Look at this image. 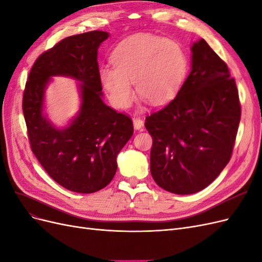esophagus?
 <instances>
[{"label": "esophagus", "instance_id": "obj_1", "mask_svg": "<svg viewBox=\"0 0 262 262\" xmlns=\"http://www.w3.org/2000/svg\"><path fill=\"white\" fill-rule=\"evenodd\" d=\"M133 125H134V129L140 130V129L143 128V120H142L141 118H134L133 119Z\"/></svg>", "mask_w": 262, "mask_h": 262}]
</instances>
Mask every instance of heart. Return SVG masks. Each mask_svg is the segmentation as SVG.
<instances>
[{"label":"heart","instance_id":"obj_1","mask_svg":"<svg viewBox=\"0 0 262 262\" xmlns=\"http://www.w3.org/2000/svg\"><path fill=\"white\" fill-rule=\"evenodd\" d=\"M114 68L102 67L99 80L108 99L118 109L131 106L136 97L163 105L178 94L188 73L189 61L182 46L170 39L138 34L124 39L113 54Z\"/></svg>","mask_w":262,"mask_h":262}]
</instances>
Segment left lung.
<instances>
[{
    "label": "left lung",
    "instance_id": "1",
    "mask_svg": "<svg viewBox=\"0 0 262 262\" xmlns=\"http://www.w3.org/2000/svg\"><path fill=\"white\" fill-rule=\"evenodd\" d=\"M191 72L169 104L145 118L150 173L166 191L207 188L231 160L241 104L226 63L204 39L191 47Z\"/></svg>",
    "mask_w": 262,
    "mask_h": 262
}]
</instances>
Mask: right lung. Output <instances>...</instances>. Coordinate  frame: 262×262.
<instances>
[{
	"label": "right lung",
	"mask_w": 262,
	"mask_h": 262,
	"mask_svg": "<svg viewBox=\"0 0 262 262\" xmlns=\"http://www.w3.org/2000/svg\"><path fill=\"white\" fill-rule=\"evenodd\" d=\"M109 37L94 30L62 39L39 57L30 70L23 113L30 147L48 175L70 191L93 193L117 171V155L133 134L132 120L102 101L98 48ZM81 81V108L63 129L43 115L46 85L52 76Z\"/></svg>",
	"instance_id": "add662e5"
}]
</instances>
